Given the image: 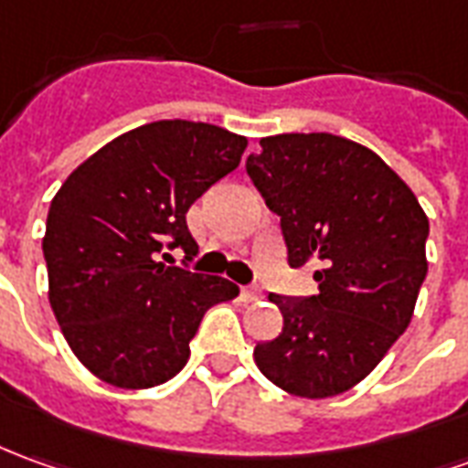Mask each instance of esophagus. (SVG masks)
Returning <instances> with one entry per match:
<instances>
[{
    "instance_id": "1",
    "label": "esophagus",
    "mask_w": 468,
    "mask_h": 468,
    "mask_svg": "<svg viewBox=\"0 0 468 468\" xmlns=\"http://www.w3.org/2000/svg\"><path fill=\"white\" fill-rule=\"evenodd\" d=\"M240 293H243L245 302H258V299L263 296V291L258 289V286H243V289H240Z\"/></svg>"
}]
</instances>
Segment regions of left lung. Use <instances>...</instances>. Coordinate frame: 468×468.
I'll return each mask as SVG.
<instances>
[{"label": "left lung", "mask_w": 468, "mask_h": 468, "mask_svg": "<svg viewBox=\"0 0 468 468\" xmlns=\"http://www.w3.org/2000/svg\"><path fill=\"white\" fill-rule=\"evenodd\" d=\"M245 172L281 218L289 266H319V293H268L283 329L256 345L258 370L299 398L345 393L410 324L428 273L426 212L372 149L335 133L266 136Z\"/></svg>", "instance_id": "8db88e82"}]
</instances>
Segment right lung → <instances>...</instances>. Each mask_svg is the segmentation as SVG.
Masks as SVG:
<instances>
[{"mask_svg":"<svg viewBox=\"0 0 468 468\" xmlns=\"http://www.w3.org/2000/svg\"><path fill=\"white\" fill-rule=\"evenodd\" d=\"M245 136L202 121H154L121 133L52 197L42 253L50 306L75 357L116 388H154L189 359L205 312L233 281L166 266L197 256L187 210L240 165Z\"/></svg>","mask_w":468,"mask_h":468,"instance_id":"obj_1","label":"right lung"}]
</instances>
